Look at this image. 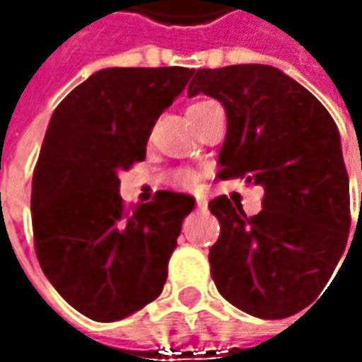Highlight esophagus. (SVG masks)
Returning <instances> with one entry per match:
<instances>
[{
  "instance_id": "1",
  "label": "esophagus",
  "mask_w": 362,
  "mask_h": 362,
  "mask_svg": "<svg viewBox=\"0 0 362 362\" xmlns=\"http://www.w3.org/2000/svg\"><path fill=\"white\" fill-rule=\"evenodd\" d=\"M195 203H197V207H207V197H205V195H202V193H199V195H195Z\"/></svg>"
}]
</instances>
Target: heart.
Returning a JSON list of instances; mask_svg holds the SVG:
<instances>
[{
	"label": "heart",
	"mask_w": 362,
	"mask_h": 362,
	"mask_svg": "<svg viewBox=\"0 0 362 362\" xmlns=\"http://www.w3.org/2000/svg\"><path fill=\"white\" fill-rule=\"evenodd\" d=\"M203 105H209V100H203V103H195V105L189 106V110H193V108H199V106H203ZM177 181H179L181 185L189 187V185H193V183L197 181V177L191 173V171H179V173H177Z\"/></svg>",
	"instance_id": "1"
}]
</instances>
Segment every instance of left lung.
Masks as SVG:
<instances>
[{
  "label": "left lung",
  "mask_w": 362,
  "mask_h": 362,
  "mask_svg": "<svg viewBox=\"0 0 362 362\" xmlns=\"http://www.w3.org/2000/svg\"><path fill=\"white\" fill-rule=\"evenodd\" d=\"M199 92L228 115L219 179L264 187L257 216L247 217L226 195L209 202L221 228L209 250L214 282L243 313L292 316L318 298L349 240L339 129L314 94L264 64L202 68L187 88L189 96Z\"/></svg>",
  "instance_id": "left-lung-1"
}]
</instances>
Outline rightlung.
I'll list each match as a JSON object with an SVG mask.
<instances>
[{"label":"right lung","instance_id":"obj_1","mask_svg":"<svg viewBox=\"0 0 362 362\" xmlns=\"http://www.w3.org/2000/svg\"><path fill=\"white\" fill-rule=\"evenodd\" d=\"M193 76L183 66L106 68L54 110L32 179L37 262L78 313L115 322L163 292L193 197L157 191L127 209L120 171L145 159L160 112Z\"/></svg>","mask_w":362,"mask_h":362}]
</instances>
